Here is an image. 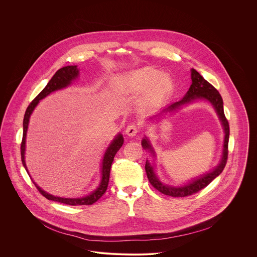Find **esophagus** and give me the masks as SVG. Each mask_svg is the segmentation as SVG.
Wrapping results in <instances>:
<instances>
[{
  "instance_id": "1",
  "label": "esophagus",
  "mask_w": 257,
  "mask_h": 257,
  "mask_svg": "<svg viewBox=\"0 0 257 257\" xmlns=\"http://www.w3.org/2000/svg\"><path fill=\"white\" fill-rule=\"evenodd\" d=\"M138 133H139V128H138V126L136 124L132 123V124L127 125L126 128H125V134L128 137H135Z\"/></svg>"
}]
</instances>
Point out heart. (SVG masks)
Returning a JSON list of instances; mask_svg holds the SVG:
<instances>
[{
  "label": "heart",
  "mask_w": 257,
  "mask_h": 257,
  "mask_svg": "<svg viewBox=\"0 0 257 257\" xmlns=\"http://www.w3.org/2000/svg\"><path fill=\"white\" fill-rule=\"evenodd\" d=\"M120 85L131 94L143 93L140 106L145 110L161 105L174 90L173 79L151 66L131 71L121 79Z\"/></svg>",
  "instance_id": "heart-1"
}]
</instances>
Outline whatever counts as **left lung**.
Returning <instances> with one entry per match:
<instances>
[{"label": "left lung", "mask_w": 257, "mask_h": 257, "mask_svg": "<svg viewBox=\"0 0 257 257\" xmlns=\"http://www.w3.org/2000/svg\"><path fill=\"white\" fill-rule=\"evenodd\" d=\"M191 79H192V84L184 96L183 99H181L178 102H175L166 108H164L161 110L159 114L166 113V112H173L175 110H179L185 105L191 104L195 101L198 100H205L208 101L216 110L219 119L221 122L223 132H224V139H223V147H222V152H221V157H220V163L218 166H216L213 170H211L208 173H205L201 175L200 177H197L195 179H192L188 183L184 184L182 186H170L161 182L159 178L157 177L155 171H154V166L153 164H150L149 161L147 160L146 163V171H147V178L149 180L150 184L159 192H161L164 195L171 196V197H186L190 196L194 193H197L198 191L202 190L203 188L207 187L209 184L211 183L216 177H218L220 173L222 172L226 160H227V147H228V138H229V125L228 121L225 118L224 112H223V102L221 99V96L218 90L212 86L207 80L203 78L199 72H197L195 69H191ZM142 146L144 149L147 150L150 154H152L153 157H156L155 151L153 147L151 146L149 140L147 137L143 139L142 141Z\"/></svg>", "instance_id": "obj_1"}]
</instances>
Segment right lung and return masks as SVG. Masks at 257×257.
<instances>
[{"label":"right lung","mask_w":257,"mask_h":257,"mask_svg":"<svg viewBox=\"0 0 257 257\" xmlns=\"http://www.w3.org/2000/svg\"><path fill=\"white\" fill-rule=\"evenodd\" d=\"M78 76H79V69H78L77 65H70V66H65V67L60 68L59 70L56 71V73L53 75V77L49 80V82L47 83L45 88L37 95V97L35 98V100L29 105L28 109L26 110V113H25V116H24V122H23L24 134H23V141H22V145H21V154H22L23 165L26 168L28 173H29V170H28L26 160H25L26 140H27V133H28V128H29L30 117H31L33 111L36 109V107L38 105L40 100L44 99L46 96H48L52 92H55V91H58V90H61V89H64V88L70 86L74 80H76L78 78ZM122 145H123L122 135L118 134L114 137V139L111 141V143L109 145L107 150L105 151V154H104V157H103V160H102V166H101V173H102L101 174L102 175L101 176V182H100L96 190H94L91 194H89L87 196L80 197V198L57 197V196H53V195L43 191L39 186H37V184L35 181H33V182L36 185V187H37V190L40 192V194L48 200L58 202V203H62V204H66V205H70V206L92 205L95 202H97L105 194V192L108 188V184H109L110 166H111V163L113 161V157ZM29 175H30V173H29ZM30 177H31V175H30Z\"/></svg>","instance_id":"obj_1"}]
</instances>
